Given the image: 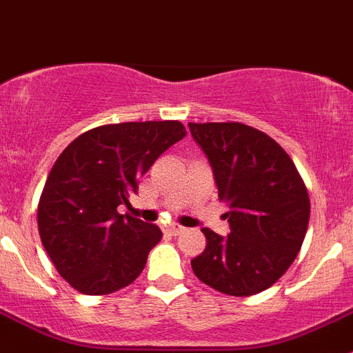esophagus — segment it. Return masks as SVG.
I'll use <instances>...</instances> for the list:
<instances>
[{
    "instance_id": "obj_1",
    "label": "esophagus",
    "mask_w": 353,
    "mask_h": 353,
    "mask_svg": "<svg viewBox=\"0 0 353 353\" xmlns=\"http://www.w3.org/2000/svg\"><path fill=\"white\" fill-rule=\"evenodd\" d=\"M184 230L186 229H184L183 225H179V223H172V225L165 227V232L170 234V236H179V234H183Z\"/></svg>"
}]
</instances>
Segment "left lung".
Wrapping results in <instances>:
<instances>
[{"label":"left lung","instance_id":"left-lung-1","mask_svg":"<svg viewBox=\"0 0 353 353\" xmlns=\"http://www.w3.org/2000/svg\"><path fill=\"white\" fill-rule=\"evenodd\" d=\"M213 169L230 234L201 229L206 248L191 259L208 287L248 297L272 287L290 268L307 232V188L273 138L243 123H190Z\"/></svg>","mask_w":353,"mask_h":353}]
</instances>
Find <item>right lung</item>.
<instances>
[{"mask_svg": "<svg viewBox=\"0 0 353 353\" xmlns=\"http://www.w3.org/2000/svg\"><path fill=\"white\" fill-rule=\"evenodd\" d=\"M186 137L179 121L104 124L74 138L49 172L37 206L39 234L74 290L105 295L140 276L162 239L154 223L121 215L138 179Z\"/></svg>", "mask_w": 353, "mask_h": 353, "instance_id": "add662e5", "label": "right lung"}]
</instances>
